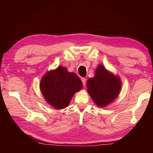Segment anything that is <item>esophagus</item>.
I'll return each mask as SVG.
<instances>
[{"label": "esophagus", "instance_id": "esophagus-1", "mask_svg": "<svg viewBox=\"0 0 153 153\" xmlns=\"http://www.w3.org/2000/svg\"><path fill=\"white\" fill-rule=\"evenodd\" d=\"M82 79V82L83 83V85L85 86H86V79L84 78V77H82V78L81 79Z\"/></svg>", "mask_w": 153, "mask_h": 153}]
</instances>
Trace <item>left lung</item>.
I'll return each instance as SVG.
<instances>
[{"instance_id": "obj_1", "label": "left lung", "mask_w": 153, "mask_h": 153, "mask_svg": "<svg viewBox=\"0 0 153 153\" xmlns=\"http://www.w3.org/2000/svg\"><path fill=\"white\" fill-rule=\"evenodd\" d=\"M87 92L99 107L111 104L120 94L121 80L120 76L107 70L102 65L96 69L94 76L87 81Z\"/></svg>"}]
</instances>
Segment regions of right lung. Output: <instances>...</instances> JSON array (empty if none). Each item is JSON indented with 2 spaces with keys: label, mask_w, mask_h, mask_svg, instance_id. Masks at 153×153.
Masks as SVG:
<instances>
[{
  "label": "right lung",
  "mask_w": 153,
  "mask_h": 153,
  "mask_svg": "<svg viewBox=\"0 0 153 153\" xmlns=\"http://www.w3.org/2000/svg\"><path fill=\"white\" fill-rule=\"evenodd\" d=\"M82 87L79 77L61 65L46 72L40 84V89L45 100L56 109L66 108L75 93L79 92Z\"/></svg>",
  "instance_id": "1"
}]
</instances>
